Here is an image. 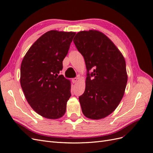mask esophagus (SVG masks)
I'll list each match as a JSON object with an SVG mask.
<instances>
[{
	"label": "esophagus",
	"instance_id": "obj_1",
	"mask_svg": "<svg viewBox=\"0 0 153 153\" xmlns=\"http://www.w3.org/2000/svg\"><path fill=\"white\" fill-rule=\"evenodd\" d=\"M77 80H78V78H72V82H73V84H75V83H76L77 82Z\"/></svg>",
	"mask_w": 153,
	"mask_h": 153
}]
</instances>
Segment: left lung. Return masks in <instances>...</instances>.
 <instances>
[{
	"label": "left lung",
	"mask_w": 153,
	"mask_h": 153,
	"mask_svg": "<svg viewBox=\"0 0 153 153\" xmlns=\"http://www.w3.org/2000/svg\"><path fill=\"white\" fill-rule=\"evenodd\" d=\"M73 42L87 71L85 89L79 97L82 111L87 118L103 119L114 112L124 96L128 81L125 59L112 41L98 30L78 32Z\"/></svg>",
	"instance_id": "obj_1"
}]
</instances>
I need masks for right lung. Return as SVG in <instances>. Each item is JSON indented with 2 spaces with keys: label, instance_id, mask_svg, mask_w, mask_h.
Here are the masks:
<instances>
[{
  "label": "right lung",
  "instance_id": "obj_1",
  "mask_svg": "<svg viewBox=\"0 0 153 153\" xmlns=\"http://www.w3.org/2000/svg\"><path fill=\"white\" fill-rule=\"evenodd\" d=\"M75 32L50 30L27 51L20 68V84L25 98L36 113L56 119L66 112L71 82L59 75Z\"/></svg>",
  "mask_w": 153,
  "mask_h": 153
}]
</instances>
